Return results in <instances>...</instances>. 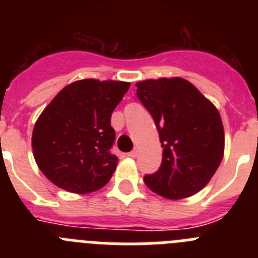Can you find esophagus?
<instances>
[{
  "mask_svg": "<svg viewBox=\"0 0 258 258\" xmlns=\"http://www.w3.org/2000/svg\"><path fill=\"white\" fill-rule=\"evenodd\" d=\"M137 154H138V151H137V150L134 149L133 151L127 152V157H132V159H134V157H137Z\"/></svg>",
  "mask_w": 258,
  "mask_h": 258,
  "instance_id": "esophagus-1",
  "label": "esophagus"
}]
</instances>
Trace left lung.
Returning <instances> with one entry per match:
<instances>
[{
	"instance_id": "left-lung-1",
	"label": "left lung",
	"mask_w": 258,
	"mask_h": 258,
	"mask_svg": "<svg viewBox=\"0 0 258 258\" xmlns=\"http://www.w3.org/2000/svg\"><path fill=\"white\" fill-rule=\"evenodd\" d=\"M137 97L156 124L163 160L145 183L168 199L202 190L223 156V126L217 108L191 83L179 77L136 84Z\"/></svg>"
}]
</instances>
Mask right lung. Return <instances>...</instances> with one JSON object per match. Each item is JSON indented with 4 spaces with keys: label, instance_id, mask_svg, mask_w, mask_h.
<instances>
[{
    "label": "right lung",
    "instance_id": "right-lung-1",
    "mask_svg": "<svg viewBox=\"0 0 258 258\" xmlns=\"http://www.w3.org/2000/svg\"><path fill=\"white\" fill-rule=\"evenodd\" d=\"M131 84L86 79L58 93L33 129L32 149L41 172L70 192L99 190L115 172L111 115Z\"/></svg>",
    "mask_w": 258,
    "mask_h": 258
}]
</instances>
